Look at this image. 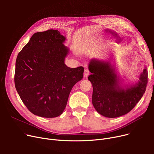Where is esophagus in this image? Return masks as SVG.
<instances>
[{"label":"esophagus","mask_w":154,"mask_h":154,"mask_svg":"<svg viewBox=\"0 0 154 154\" xmlns=\"http://www.w3.org/2000/svg\"><path fill=\"white\" fill-rule=\"evenodd\" d=\"M90 74V71L89 70H88V69H85V70H84V77H87L88 75Z\"/></svg>","instance_id":"34e87169"}]
</instances>
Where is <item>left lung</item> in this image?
Listing matches in <instances>:
<instances>
[{"mask_svg":"<svg viewBox=\"0 0 154 154\" xmlns=\"http://www.w3.org/2000/svg\"><path fill=\"white\" fill-rule=\"evenodd\" d=\"M92 73L88 77L93 87L92 104L104 117L115 118L130 112L139 102L146 90L148 72L145 68L134 85L125 88L110 62L92 59L88 64Z\"/></svg>","mask_w":154,"mask_h":154,"instance_id":"1","label":"left lung"}]
</instances>
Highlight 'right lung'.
<instances>
[{
    "label": "right lung",
    "mask_w": 154,
    "mask_h": 154,
    "mask_svg": "<svg viewBox=\"0 0 154 154\" xmlns=\"http://www.w3.org/2000/svg\"><path fill=\"white\" fill-rule=\"evenodd\" d=\"M57 30L35 33L19 53L14 82L20 97L35 116L54 118L62 114L74 85L83 78L84 67L64 63L69 49Z\"/></svg>",
    "instance_id": "1"
}]
</instances>
